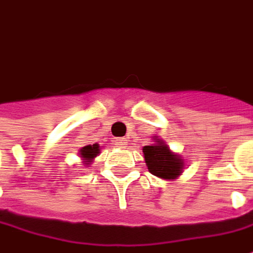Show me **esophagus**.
<instances>
[{
  "label": "esophagus",
  "instance_id": "esophagus-1",
  "mask_svg": "<svg viewBox=\"0 0 253 253\" xmlns=\"http://www.w3.org/2000/svg\"><path fill=\"white\" fill-rule=\"evenodd\" d=\"M115 145L119 149H126V145H127L126 138H118V139H116Z\"/></svg>",
  "mask_w": 253,
  "mask_h": 253
}]
</instances>
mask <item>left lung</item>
<instances>
[{"instance_id": "obj_1", "label": "left lung", "mask_w": 253, "mask_h": 253, "mask_svg": "<svg viewBox=\"0 0 253 253\" xmlns=\"http://www.w3.org/2000/svg\"><path fill=\"white\" fill-rule=\"evenodd\" d=\"M142 153L145 164L152 175L163 180H175L183 173L184 159L172 152L164 139L154 137L152 145L143 146Z\"/></svg>"}]
</instances>
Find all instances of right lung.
<instances>
[{
	"instance_id": "add662e5",
	"label": "right lung",
	"mask_w": 253,
	"mask_h": 253,
	"mask_svg": "<svg viewBox=\"0 0 253 253\" xmlns=\"http://www.w3.org/2000/svg\"><path fill=\"white\" fill-rule=\"evenodd\" d=\"M100 153V145L99 143H93V145H86L78 150V156L83 160L84 165H90L92 161L96 159V156Z\"/></svg>"
}]
</instances>
